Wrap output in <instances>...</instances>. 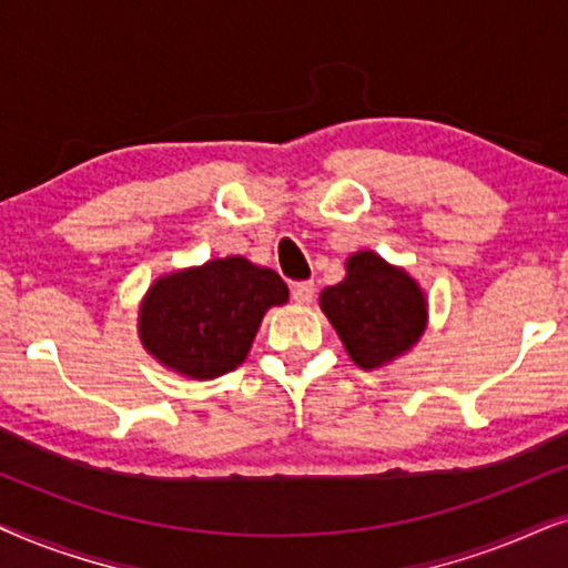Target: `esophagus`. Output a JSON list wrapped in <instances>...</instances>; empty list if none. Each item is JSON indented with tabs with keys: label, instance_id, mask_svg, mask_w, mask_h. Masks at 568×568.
Wrapping results in <instances>:
<instances>
[{
	"label": "esophagus",
	"instance_id": "obj_1",
	"mask_svg": "<svg viewBox=\"0 0 568 568\" xmlns=\"http://www.w3.org/2000/svg\"><path fill=\"white\" fill-rule=\"evenodd\" d=\"M315 297V284L313 282H300L292 286V300L297 302V305H310Z\"/></svg>",
	"mask_w": 568,
	"mask_h": 568
}]
</instances>
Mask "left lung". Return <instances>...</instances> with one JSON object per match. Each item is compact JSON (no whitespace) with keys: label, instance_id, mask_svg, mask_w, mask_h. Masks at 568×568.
I'll list each match as a JSON object with an SVG mask.
<instances>
[{"label":"left lung","instance_id":"left-lung-1","mask_svg":"<svg viewBox=\"0 0 568 568\" xmlns=\"http://www.w3.org/2000/svg\"><path fill=\"white\" fill-rule=\"evenodd\" d=\"M321 310L348 359L367 372L408 354L429 323V300L422 284L375 251L348 255L346 276L321 292Z\"/></svg>","mask_w":568,"mask_h":568}]
</instances>
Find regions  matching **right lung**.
I'll return each instance as SVG.
<instances>
[{"label":"right lung","mask_w":568,"mask_h":568,"mask_svg":"<svg viewBox=\"0 0 568 568\" xmlns=\"http://www.w3.org/2000/svg\"><path fill=\"white\" fill-rule=\"evenodd\" d=\"M286 302L276 271L243 255L212 258L154 278L139 302V341L175 375L214 379L245 362L263 315Z\"/></svg>","instance_id":"add662e5"}]
</instances>
